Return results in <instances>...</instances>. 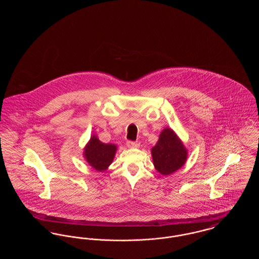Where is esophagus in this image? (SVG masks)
Wrapping results in <instances>:
<instances>
[{"label": "esophagus", "instance_id": "34e87169", "mask_svg": "<svg viewBox=\"0 0 259 259\" xmlns=\"http://www.w3.org/2000/svg\"><path fill=\"white\" fill-rule=\"evenodd\" d=\"M127 147L128 148H139L140 147V144L138 142H132V141H128L127 142Z\"/></svg>", "mask_w": 259, "mask_h": 259}]
</instances>
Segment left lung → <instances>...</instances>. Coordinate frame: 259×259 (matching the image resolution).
I'll use <instances>...</instances> for the list:
<instances>
[{
	"instance_id": "1",
	"label": "left lung",
	"mask_w": 259,
	"mask_h": 259,
	"mask_svg": "<svg viewBox=\"0 0 259 259\" xmlns=\"http://www.w3.org/2000/svg\"><path fill=\"white\" fill-rule=\"evenodd\" d=\"M151 155L155 169L161 175L168 176L185 165L187 149L172 129L165 128L157 144L151 148Z\"/></svg>"
}]
</instances>
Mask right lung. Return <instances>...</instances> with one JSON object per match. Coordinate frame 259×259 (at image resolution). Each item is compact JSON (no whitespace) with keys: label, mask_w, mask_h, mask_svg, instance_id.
Wrapping results in <instances>:
<instances>
[{"label":"right lung","mask_w":259,"mask_h":259,"mask_svg":"<svg viewBox=\"0 0 259 259\" xmlns=\"http://www.w3.org/2000/svg\"><path fill=\"white\" fill-rule=\"evenodd\" d=\"M115 152V145L104 144L96 136L93 135L84 148L83 156L93 169L99 172H104L111 165Z\"/></svg>","instance_id":"add662e5"}]
</instances>
